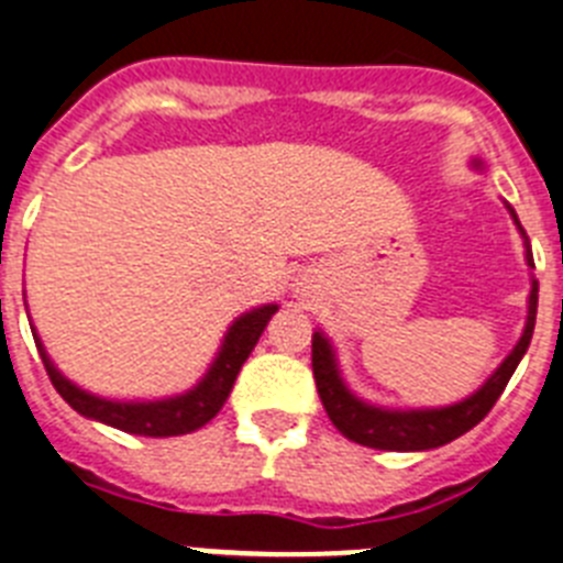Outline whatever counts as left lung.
I'll return each instance as SVG.
<instances>
[{"label":"left lung","mask_w":563,"mask_h":563,"mask_svg":"<svg viewBox=\"0 0 563 563\" xmlns=\"http://www.w3.org/2000/svg\"><path fill=\"white\" fill-rule=\"evenodd\" d=\"M515 216V212H512ZM518 221V218H515ZM521 227V224H518ZM529 267H536L532 253L527 250ZM536 313H538V282H532L529 292V316L527 331L515 351L504 360L495 374L486 379L481 391L472 394L468 399L449 408H434V411H385V408L365 406L362 399L347 391L342 379H339L336 362H333L331 345L322 333H313V379L316 391L322 397V406L347 440H354L368 449H383V452H420V449H438V445L452 443L468 429H475L483 417L489 415L492 406L498 402L504 394L509 376L515 374L521 356L527 354L529 339L536 331Z\"/></svg>","instance_id":"left-lung-1"}]
</instances>
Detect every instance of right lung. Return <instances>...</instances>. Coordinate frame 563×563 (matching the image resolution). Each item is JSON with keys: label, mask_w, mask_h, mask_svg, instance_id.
I'll use <instances>...</instances> for the list:
<instances>
[{"label": "right lung", "mask_w": 563, "mask_h": 563, "mask_svg": "<svg viewBox=\"0 0 563 563\" xmlns=\"http://www.w3.org/2000/svg\"><path fill=\"white\" fill-rule=\"evenodd\" d=\"M276 310V305H267V308H258L253 313L241 316L239 322L230 328V333H227L221 354L212 362V368H209V374L203 376L201 383L195 385L189 394H184V397L161 399V402H111V399L91 397V394L80 391L77 385L68 383L51 365L42 345L36 347H40L42 365L48 371V379L74 411H80L82 417H91V420L106 422V426H114L120 431H129V434H143V438H178V434L198 431L221 411V406L230 397L232 385H235V376H239L241 365L247 362L250 351L255 347V342H258V336H262V331L267 328V322H271V316Z\"/></svg>", "instance_id": "right-lung-1"}]
</instances>
